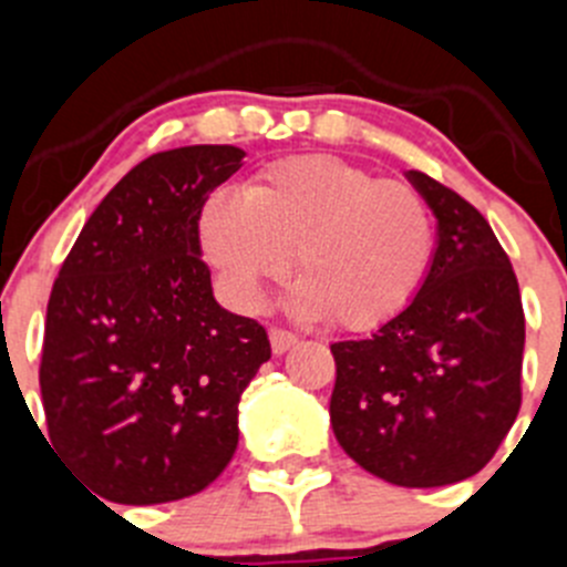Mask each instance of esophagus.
<instances>
[{
    "mask_svg": "<svg viewBox=\"0 0 567 567\" xmlns=\"http://www.w3.org/2000/svg\"><path fill=\"white\" fill-rule=\"evenodd\" d=\"M269 343H272L275 354H284L287 349H292V346L298 343V334L289 332V329L272 327V329H269Z\"/></svg>",
    "mask_w": 567,
    "mask_h": 567,
    "instance_id": "esophagus-1",
    "label": "esophagus"
}]
</instances>
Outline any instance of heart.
I'll use <instances>...</instances> for the list:
<instances>
[{
	"label": "heart",
	"mask_w": 567,
	"mask_h": 567,
	"mask_svg": "<svg viewBox=\"0 0 567 567\" xmlns=\"http://www.w3.org/2000/svg\"><path fill=\"white\" fill-rule=\"evenodd\" d=\"M198 247L229 298L255 309L292 269L300 312L365 332L398 318L423 289L437 252L434 213L414 184L378 178L334 155L267 164L244 189L207 193Z\"/></svg>",
	"instance_id": "obj_1"
}]
</instances>
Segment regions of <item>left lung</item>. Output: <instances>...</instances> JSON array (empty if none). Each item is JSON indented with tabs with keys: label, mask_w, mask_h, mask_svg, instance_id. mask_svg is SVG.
Instances as JSON below:
<instances>
[{
	"label": "left lung",
	"mask_w": 567,
	"mask_h": 567,
	"mask_svg": "<svg viewBox=\"0 0 567 567\" xmlns=\"http://www.w3.org/2000/svg\"><path fill=\"white\" fill-rule=\"evenodd\" d=\"M437 215V252L417 298L372 338L332 343L329 417L374 477L437 488L497 454L523 403L525 315L517 275L480 209L409 169Z\"/></svg>",
	"instance_id": "8db88e82"
}]
</instances>
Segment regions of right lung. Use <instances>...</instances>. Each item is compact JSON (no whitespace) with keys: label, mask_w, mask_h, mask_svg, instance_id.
<instances>
[{"label":"right lung","mask_w":567,"mask_h":567,"mask_svg":"<svg viewBox=\"0 0 567 567\" xmlns=\"http://www.w3.org/2000/svg\"><path fill=\"white\" fill-rule=\"evenodd\" d=\"M244 155L195 144L138 162L59 269L39 365L50 445L110 503L193 497L238 449V400L272 349L215 303L195 218Z\"/></svg>","instance_id":"obj_1"}]
</instances>
